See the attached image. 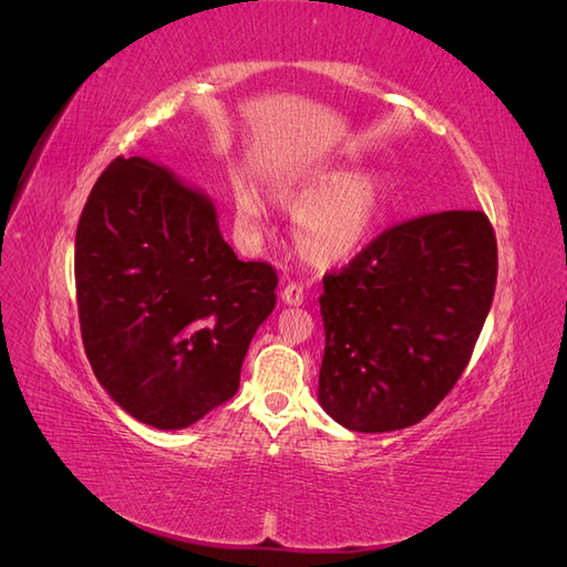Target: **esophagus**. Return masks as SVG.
<instances>
[{
  "instance_id": "1",
  "label": "esophagus",
  "mask_w": 567,
  "mask_h": 567,
  "mask_svg": "<svg viewBox=\"0 0 567 567\" xmlns=\"http://www.w3.org/2000/svg\"><path fill=\"white\" fill-rule=\"evenodd\" d=\"M281 300L286 302V305H302V300H305V288H302V284H296V281H290V284H286L284 286V290H281Z\"/></svg>"
}]
</instances>
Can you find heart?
Instances as JSON below:
<instances>
[{
  "mask_svg": "<svg viewBox=\"0 0 567 567\" xmlns=\"http://www.w3.org/2000/svg\"><path fill=\"white\" fill-rule=\"evenodd\" d=\"M277 200L298 217V252L317 267H331L350 260L367 244L383 210L385 186L369 173L326 169L277 188ZM236 221L246 231L262 227V205L250 188L236 192Z\"/></svg>",
  "mask_w": 567,
  "mask_h": 567,
  "instance_id": "obj_1",
  "label": "heart"
}]
</instances>
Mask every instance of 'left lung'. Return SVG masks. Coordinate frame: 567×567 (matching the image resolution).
<instances>
[{"label": "left lung", "mask_w": 567, "mask_h": 567, "mask_svg": "<svg viewBox=\"0 0 567 567\" xmlns=\"http://www.w3.org/2000/svg\"><path fill=\"white\" fill-rule=\"evenodd\" d=\"M494 286L496 238L480 210L402 221L346 269L326 274V414L357 433H390L425 419L468 367Z\"/></svg>", "instance_id": "obj_1"}]
</instances>
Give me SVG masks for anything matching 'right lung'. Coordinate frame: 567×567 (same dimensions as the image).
Wrapping results in <instances>:
<instances>
[{"label":"right lung","mask_w":567,"mask_h":567,"mask_svg":"<svg viewBox=\"0 0 567 567\" xmlns=\"http://www.w3.org/2000/svg\"><path fill=\"white\" fill-rule=\"evenodd\" d=\"M277 284L271 265L238 260L208 194L148 158H115L84 203V352L111 400L158 431H182L234 398Z\"/></svg>","instance_id":"right-lung-1"}]
</instances>
